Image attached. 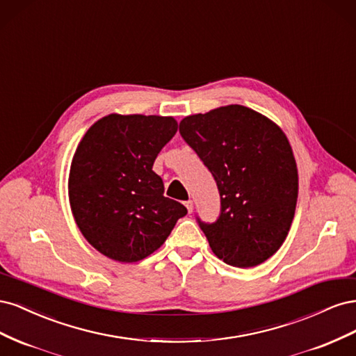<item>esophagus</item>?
I'll list each match as a JSON object with an SVG mask.
<instances>
[{"instance_id":"34e87169","label":"esophagus","mask_w":356,"mask_h":356,"mask_svg":"<svg viewBox=\"0 0 356 356\" xmlns=\"http://www.w3.org/2000/svg\"><path fill=\"white\" fill-rule=\"evenodd\" d=\"M186 208H187V211H188V213H191V212H193V202H191V200H188V202H186Z\"/></svg>"}]
</instances>
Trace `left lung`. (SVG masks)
<instances>
[{
    "mask_svg": "<svg viewBox=\"0 0 356 356\" xmlns=\"http://www.w3.org/2000/svg\"><path fill=\"white\" fill-rule=\"evenodd\" d=\"M179 132L220 190L218 221H199L212 252L242 268L268 260L286 239L298 196L296 157L282 129L234 104L184 117Z\"/></svg>",
    "mask_w": 356,
    "mask_h": 356,
    "instance_id": "8db88e82",
    "label": "left lung"
}]
</instances>
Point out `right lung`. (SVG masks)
<instances>
[{"mask_svg": "<svg viewBox=\"0 0 356 356\" xmlns=\"http://www.w3.org/2000/svg\"><path fill=\"white\" fill-rule=\"evenodd\" d=\"M178 131L174 117L108 114L72 156L68 197L75 224L96 251L136 263L165 243L187 209L165 197L153 163Z\"/></svg>", "mask_w": 356, "mask_h": 356, "instance_id": "obj_1", "label": "right lung"}]
</instances>
